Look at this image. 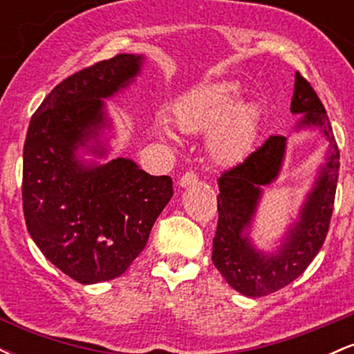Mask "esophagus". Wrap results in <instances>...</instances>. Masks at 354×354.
I'll return each instance as SVG.
<instances>
[{"instance_id":"obj_1","label":"esophagus","mask_w":354,"mask_h":354,"mask_svg":"<svg viewBox=\"0 0 354 354\" xmlns=\"http://www.w3.org/2000/svg\"><path fill=\"white\" fill-rule=\"evenodd\" d=\"M196 183H198V176L193 171L185 173L180 178V186H181V188H189V186L196 185Z\"/></svg>"}]
</instances>
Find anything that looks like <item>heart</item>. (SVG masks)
<instances>
[{
	"label": "heart",
	"instance_id": "b5f03b06",
	"mask_svg": "<svg viewBox=\"0 0 354 354\" xmlns=\"http://www.w3.org/2000/svg\"><path fill=\"white\" fill-rule=\"evenodd\" d=\"M238 81L221 80L201 84L174 103L173 121L183 133L208 131V149L218 163H236L250 153L259 129V108L241 98ZM156 133L173 141L169 126L160 121Z\"/></svg>",
	"mask_w": 354,
	"mask_h": 354
}]
</instances>
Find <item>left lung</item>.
<instances>
[{
    "instance_id": "left-lung-1",
    "label": "left lung",
    "mask_w": 354,
    "mask_h": 354,
    "mask_svg": "<svg viewBox=\"0 0 354 354\" xmlns=\"http://www.w3.org/2000/svg\"><path fill=\"white\" fill-rule=\"evenodd\" d=\"M291 113L299 115L293 133L315 131L326 141L298 214L273 246L256 245L253 228L265 186L278 180L286 158L288 138L270 136L256 151L223 173L218 180V228L213 239V263L233 290L259 298L293 283L310 266L326 238L335 205L339 173V151L335 135L315 89L296 71Z\"/></svg>"
}]
</instances>
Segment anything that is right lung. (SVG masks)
Masks as SVG:
<instances>
[{
  "instance_id": "right-lung-1",
  "label": "right lung",
  "mask_w": 354,
  "mask_h": 354,
  "mask_svg": "<svg viewBox=\"0 0 354 354\" xmlns=\"http://www.w3.org/2000/svg\"><path fill=\"white\" fill-rule=\"evenodd\" d=\"M145 55H118L76 73L44 98L23 151L28 233L58 270L95 284L121 276L143 251L173 196L169 176L111 158L115 123L106 100L143 71Z\"/></svg>"
}]
</instances>
